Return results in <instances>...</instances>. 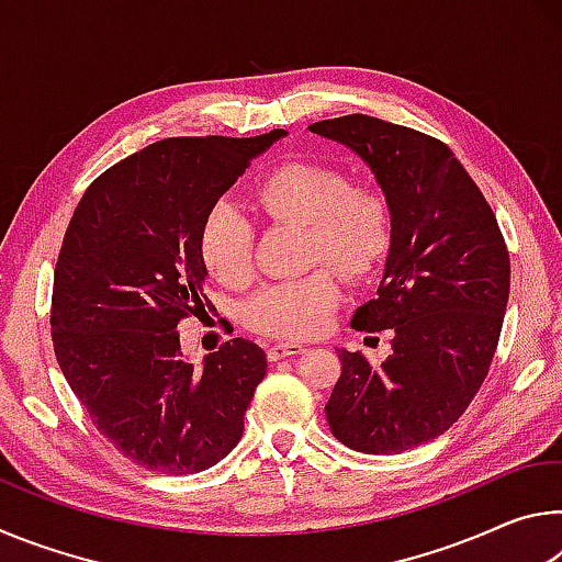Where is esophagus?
<instances>
[{"label": "esophagus", "instance_id": "34e87169", "mask_svg": "<svg viewBox=\"0 0 562 562\" xmlns=\"http://www.w3.org/2000/svg\"><path fill=\"white\" fill-rule=\"evenodd\" d=\"M304 347L302 345H290V341H278V345H270L268 347V359L270 361H280L284 357H294V355H302Z\"/></svg>", "mask_w": 562, "mask_h": 562}]
</instances>
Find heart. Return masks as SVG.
<instances>
[{"mask_svg":"<svg viewBox=\"0 0 562 562\" xmlns=\"http://www.w3.org/2000/svg\"><path fill=\"white\" fill-rule=\"evenodd\" d=\"M252 203L270 221L304 227L307 262H327L341 278L361 280L374 272L392 245V211L372 186L349 183L345 170L317 160H292L252 186ZM255 227L233 201H217L201 225V258L225 284L250 278ZM339 290L327 270L300 280L274 282L245 302L252 329L280 339H307L327 327Z\"/></svg>","mask_w":562,"mask_h":562,"instance_id":"heart-1","label":"heart"}]
</instances>
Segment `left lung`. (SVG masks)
<instances>
[{
	"label": "left lung",
	"mask_w": 562,
	"mask_h": 562,
	"mask_svg": "<svg viewBox=\"0 0 562 562\" xmlns=\"http://www.w3.org/2000/svg\"><path fill=\"white\" fill-rule=\"evenodd\" d=\"M310 131L364 160L392 211L376 297L351 317L359 331H392V355L372 364L361 351L337 349L329 429L361 453L416 449L459 422L488 374L510 290L506 243L441 140L361 113Z\"/></svg>",
	"instance_id": "obj_1"
}]
</instances>
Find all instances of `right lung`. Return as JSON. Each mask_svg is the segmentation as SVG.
Listing matches in <instances>:
<instances>
[{"label":"right lung","instance_id":"add662e5","mask_svg":"<svg viewBox=\"0 0 562 562\" xmlns=\"http://www.w3.org/2000/svg\"><path fill=\"white\" fill-rule=\"evenodd\" d=\"M284 136L158 140L93 180L66 227L52 297L56 361L97 429L150 471H205L240 441L268 357L237 337L193 367L178 322L207 302L205 213Z\"/></svg>","mask_w":562,"mask_h":562}]
</instances>
